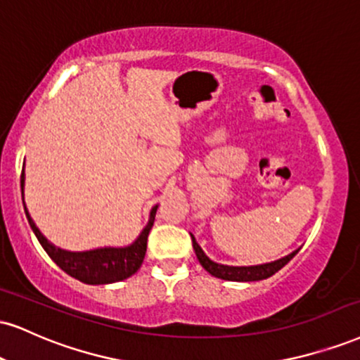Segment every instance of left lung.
<instances>
[{
    "label": "left lung",
    "instance_id": "obj_1",
    "mask_svg": "<svg viewBox=\"0 0 360 360\" xmlns=\"http://www.w3.org/2000/svg\"><path fill=\"white\" fill-rule=\"evenodd\" d=\"M193 238V248L196 251V257L201 263V266L205 268L210 275L216 276V278L228 280V281H259L265 280L268 276L275 275L280 268H283L287 263L298 253V250L292 251V253L287 255V257L275 259V262L270 263H262V265H250V266H231V265H221V263H216L211 259L207 255L202 251L201 246L198 245L196 238Z\"/></svg>",
    "mask_w": 360,
    "mask_h": 360
}]
</instances>
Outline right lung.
Instances as JSON below:
<instances>
[{
  "instance_id": "1",
  "label": "right lung",
  "mask_w": 360,
  "mask_h": 360,
  "mask_svg": "<svg viewBox=\"0 0 360 360\" xmlns=\"http://www.w3.org/2000/svg\"><path fill=\"white\" fill-rule=\"evenodd\" d=\"M21 196H23L25 214H27L34 236L38 238V241H40L43 250L49 253V257L62 268L65 274L86 285H107L129 278L141 268L146 257L147 236H149L150 228L154 224L158 205L153 206L149 213V221L131 245L102 246V248L85 251H68L60 248V246H55L51 241L46 240V236H43V233L38 229L32 216H30L28 207L25 205V164L23 171H21Z\"/></svg>"
}]
</instances>
